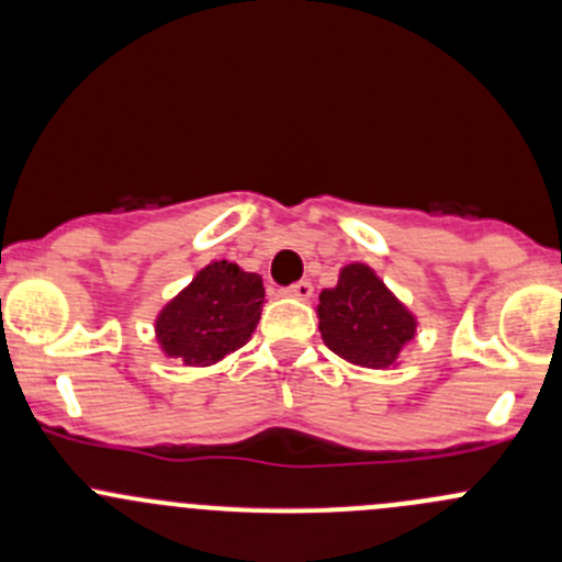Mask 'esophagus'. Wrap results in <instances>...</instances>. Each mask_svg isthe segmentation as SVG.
<instances>
[{
	"mask_svg": "<svg viewBox=\"0 0 562 562\" xmlns=\"http://www.w3.org/2000/svg\"><path fill=\"white\" fill-rule=\"evenodd\" d=\"M282 293H285V296H291V299H302V302H307V299L313 296V282L299 280V282H293V285H288Z\"/></svg>",
	"mask_w": 562,
	"mask_h": 562,
	"instance_id": "1",
	"label": "esophagus"
}]
</instances>
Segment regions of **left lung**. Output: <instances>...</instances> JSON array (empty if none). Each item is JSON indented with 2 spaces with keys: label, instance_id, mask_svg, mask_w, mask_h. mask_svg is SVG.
Masks as SVG:
<instances>
[{
  "label": "left lung",
  "instance_id": "8db88e82",
  "mask_svg": "<svg viewBox=\"0 0 562 562\" xmlns=\"http://www.w3.org/2000/svg\"><path fill=\"white\" fill-rule=\"evenodd\" d=\"M321 337L350 364L389 370L416 337V317L364 263L339 271V282L321 293Z\"/></svg>",
  "mask_w": 562,
  "mask_h": 562
}]
</instances>
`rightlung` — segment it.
Segmentation results:
<instances>
[{
    "instance_id": "1",
    "label": "right lung",
    "mask_w": 562,
    "mask_h": 562,
    "mask_svg": "<svg viewBox=\"0 0 562 562\" xmlns=\"http://www.w3.org/2000/svg\"><path fill=\"white\" fill-rule=\"evenodd\" d=\"M263 296L258 274L214 260L157 315V342L190 367L214 364L252 337Z\"/></svg>"
}]
</instances>
